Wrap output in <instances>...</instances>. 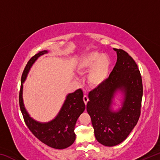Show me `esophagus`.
<instances>
[{"label":"esophagus","mask_w":160,"mask_h":160,"mask_svg":"<svg viewBox=\"0 0 160 160\" xmlns=\"http://www.w3.org/2000/svg\"><path fill=\"white\" fill-rule=\"evenodd\" d=\"M83 100H84V102H85V105H86L87 103H88V101H89V99H88V96H87V95H84V97H83Z\"/></svg>","instance_id":"1"}]
</instances>
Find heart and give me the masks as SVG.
I'll list each match as a JSON object with an SVG mask.
<instances>
[{
  "instance_id": "b5f03b06",
  "label": "heart",
  "mask_w": 160,
  "mask_h": 160,
  "mask_svg": "<svg viewBox=\"0 0 160 160\" xmlns=\"http://www.w3.org/2000/svg\"><path fill=\"white\" fill-rule=\"evenodd\" d=\"M111 61L109 56L92 51L84 56L78 66L80 73L88 72L87 83L91 88H97L107 80L109 75Z\"/></svg>"
}]
</instances>
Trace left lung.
I'll use <instances>...</instances> for the list:
<instances>
[{
    "label": "left lung",
    "mask_w": 160,
    "mask_h": 160,
    "mask_svg": "<svg viewBox=\"0 0 160 160\" xmlns=\"http://www.w3.org/2000/svg\"><path fill=\"white\" fill-rule=\"evenodd\" d=\"M117 61L109 78L102 85L90 92L87 111L91 117L97 141L105 146L120 144L136 125L141 112L142 82L135 61L123 49L113 48ZM124 93L122 109H110L115 93Z\"/></svg>",
    "instance_id": "obj_1"
}]
</instances>
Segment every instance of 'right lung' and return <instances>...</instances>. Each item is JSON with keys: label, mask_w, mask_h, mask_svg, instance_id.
<instances>
[{"label": "right lung", "mask_w": 160, "mask_h": 160, "mask_svg": "<svg viewBox=\"0 0 160 160\" xmlns=\"http://www.w3.org/2000/svg\"><path fill=\"white\" fill-rule=\"evenodd\" d=\"M47 52V51H39L32 56L26 65L21 78L19 104L25 124L37 138L51 148L65 149L74 142L75 123L78 117L85 109L82 90L78 89L73 93L68 94L58 114L53 120L48 123H40L32 118L27 112L23 104L22 83L25 80L32 64L40 56Z\"/></svg>", "instance_id": "add662e5"}]
</instances>
